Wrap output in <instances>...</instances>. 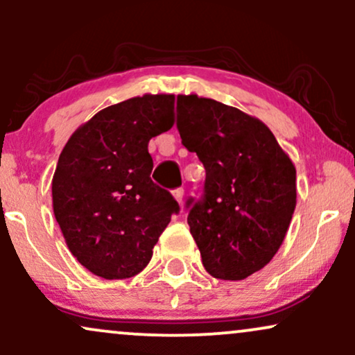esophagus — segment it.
Here are the masks:
<instances>
[{
  "label": "esophagus",
  "instance_id": "1",
  "mask_svg": "<svg viewBox=\"0 0 355 355\" xmlns=\"http://www.w3.org/2000/svg\"><path fill=\"white\" fill-rule=\"evenodd\" d=\"M183 193H185V191H183V189H175L173 190V197H175V200H177L178 203L183 202Z\"/></svg>",
  "mask_w": 355,
  "mask_h": 355
}]
</instances>
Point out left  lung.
Listing matches in <instances>:
<instances>
[{
	"instance_id": "left-lung-1",
	"label": "left lung",
	"mask_w": 355,
	"mask_h": 355,
	"mask_svg": "<svg viewBox=\"0 0 355 355\" xmlns=\"http://www.w3.org/2000/svg\"><path fill=\"white\" fill-rule=\"evenodd\" d=\"M177 130L207 173L200 197L185 202L203 267L215 279H247L282 245L295 166L262 121L220 101L178 95Z\"/></svg>"
}]
</instances>
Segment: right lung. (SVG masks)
Here are the masks:
<instances>
[{
	"label": "right lung",
	"mask_w": 355,
	"mask_h": 355,
	"mask_svg": "<svg viewBox=\"0 0 355 355\" xmlns=\"http://www.w3.org/2000/svg\"><path fill=\"white\" fill-rule=\"evenodd\" d=\"M173 95H144L101 110L64 145L53 211L71 254L92 274L144 270L180 205L150 178L148 141L173 126Z\"/></svg>",
	"instance_id": "1"
}]
</instances>
